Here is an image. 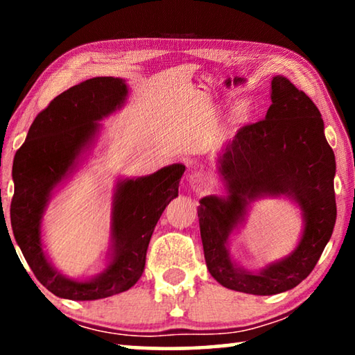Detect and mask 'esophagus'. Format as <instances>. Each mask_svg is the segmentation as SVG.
Listing matches in <instances>:
<instances>
[{
    "mask_svg": "<svg viewBox=\"0 0 355 355\" xmlns=\"http://www.w3.org/2000/svg\"><path fill=\"white\" fill-rule=\"evenodd\" d=\"M208 182H209V178H208L207 173H203V172H194V173H191V175H189L191 188H194L196 191H200V189L205 188Z\"/></svg>",
    "mask_w": 355,
    "mask_h": 355,
    "instance_id": "1",
    "label": "esophagus"
}]
</instances>
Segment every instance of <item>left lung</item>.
I'll use <instances>...</instances> for the list:
<instances>
[{
    "mask_svg": "<svg viewBox=\"0 0 355 355\" xmlns=\"http://www.w3.org/2000/svg\"><path fill=\"white\" fill-rule=\"evenodd\" d=\"M266 117L238 130L218 158L227 199L203 197L199 213L203 254L209 274L230 290L271 296L297 286L313 271L332 236L335 155L324 136L316 105L284 76H274ZM293 196L304 213L303 238L285 261L252 275L233 265L226 239L260 195Z\"/></svg>",
    "mask_w": 355,
    "mask_h": 355,
    "instance_id": "left-lung-1",
    "label": "left lung"
}]
</instances>
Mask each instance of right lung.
Here are the masks:
<instances>
[{
    "instance_id": "1",
    "label": "right lung",
    "mask_w": 355,
    "mask_h": 355,
    "mask_svg": "<svg viewBox=\"0 0 355 355\" xmlns=\"http://www.w3.org/2000/svg\"><path fill=\"white\" fill-rule=\"evenodd\" d=\"M127 94V84L112 76L76 84L37 114L15 153L12 232L35 277L59 297L95 300L130 290L144 272L156 222L178 196L182 164L119 183L112 203V261L106 271L94 280L76 282L48 263L40 243V219L50 192L97 133L98 120L116 111Z\"/></svg>"
}]
</instances>
